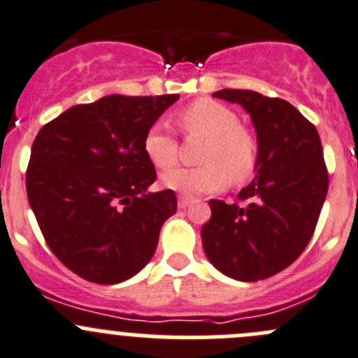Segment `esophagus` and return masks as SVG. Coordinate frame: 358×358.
<instances>
[{"instance_id": "obj_1", "label": "esophagus", "mask_w": 358, "mask_h": 358, "mask_svg": "<svg viewBox=\"0 0 358 358\" xmlns=\"http://www.w3.org/2000/svg\"><path fill=\"white\" fill-rule=\"evenodd\" d=\"M190 203H192V198H189V196H183V194L178 196V208L185 210Z\"/></svg>"}]
</instances>
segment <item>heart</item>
I'll list each match as a JSON object with an SVG mask.
<instances>
[{"mask_svg": "<svg viewBox=\"0 0 358 358\" xmlns=\"http://www.w3.org/2000/svg\"><path fill=\"white\" fill-rule=\"evenodd\" d=\"M182 127L190 136L205 138L199 150L198 168H173L162 175L168 189L182 194H206L224 189L228 176L242 183L256 169L258 141L240 118L224 103L203 99L194 102L180 116ZM145 153L159 169L171 168L178 159V145L164 125L155 123L145 134Z\"/></svg>", "mask_w": 358, "mask_h": 358, "instance_id": "b5f03b06", "label": "heart"}]
</instances>
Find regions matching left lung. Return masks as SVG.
I'll use <instances>...</instances> for the list:
<instances>
[{
    "instance_id": "left-lung-1",
    "label": "left lung",
    "mask_w": 358,
    "mask_h": 358,
    "mask_svg": "<svg viewBox=\"0 0 358 358\" xmlns=\"http://www.w3.org/2000/svg\"><path fill=\"white\" fill-rule=\"evenodd\" d=\"M215 99L250 115L258 139L256 176L238 192L242 205L212 199L203 249L219 272L243 282L292 265L315 233L329 190L318 130L289 102L250 90H220Z\"/></svg>"
}]
</instances>
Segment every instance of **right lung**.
I'll list each match as a JSON object with an SVG mask.
<instances>
[{"instance_id": "1", "label": "right lung", "mask_w": 358, "mask_h": 358, "mask_svg": "<svg viewBox=\"0 0 358 358\" xmlns=\"http://www.w3.org/2000/svg\"><path fill=\"white\" fill-rule=\"evenodd\" d=\"M178 99L108 95L66 109L36 134L29 206L49 249L83 279L118 285L152 259L176 196L148 190L157 173L143 141Z\"/></svg>"}]
</instances>
